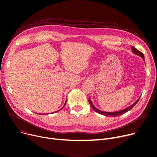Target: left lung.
<instances>
[{
    "label": "left lung",
    "instance_id": "left-lung-1",
    "mask_svg": "<svg viewBox=\"0 0 157 157\" xmlns=\"http://www.w3.org/2000/svg\"><path fill=\"white\" fill-rule=\"evenodd\" d=\"M132 52H134V53H135V54H136V55H137L141 56V57L142 58V59L144 60V55H143V53L142 52H141L140 51L137 50V49L136 48H134V46H132ZM139 98H140V97L138 98V99H137L132 105H131L130 106L128 107V108H125V109H123V110L119 111H116V112H105V111H101V110H99V109H97V108H95V107L94 105V104H92L91 100H90V97H89V99H88V102H89L90 105H91V107L92 108V109H93L95 111H96L97 113H99V114H102V115H104V116H107V117H118V116H120V115H121V114H123L125 113L126 112L130 110L131 109H132L133 107H134V106L137 103V102L139 101Z\"/></svg>",
    "mask_w": 157,
    "mask_h": 157
}]
</instances>
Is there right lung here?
Instances as JSON below:
<instances>
[{
    "label": "right lung",
    "instance_id": "right-lung-1",
    "mask_svg": "<svg viewBox=\"0 0 157 157\" xmlns=\"http://www.w3.org/2000/svg\"><path fill=\"white\" fill-rule=\"evenodd\" d=\"M66 102H67V101H65V104H64V105H65V104H66ZM64 105H63V107H64ZM62 108H61V109H59V111H60V110H61V109H62ZM55 111V112H56H56H58V111ZM55 112H54V113H55Z\"/></svg>",
    "mask_w": 157,
    "mask_h": 157
}]
</instances>
